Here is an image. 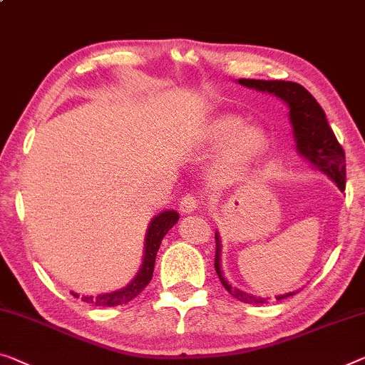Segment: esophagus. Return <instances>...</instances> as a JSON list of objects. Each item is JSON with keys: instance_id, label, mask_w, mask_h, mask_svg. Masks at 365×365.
Listing matches in <instances>:
<instances>
[{"instance_id": "esophagus-1", "label": "esophagus", "mask_w": 365, "mask_h": 365, "mask_svg": "<svg viewBox=\"0 0 365 365\" xmlns=\"http://www.w3.org/2000/svg\"><path fill=\"white\" fill-rule=\"evenodd\" d=\"M200 206H201V200H200L198 195H195V193L185 195L182 201H180V210L183 211L185 215L195 213V211H197Z\"/></svg>"}]
</instances>
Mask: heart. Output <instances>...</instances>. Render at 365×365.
Instances as JSON below:
<instances>
[{
    "instance_id": "1",
    "label": "heart",
    "mask_w": 365,
    "mask_h": 365,
    "mask_svg": "<svg viewBox=\"0 0 365 365\" xmlns=\"http://www.w3.org/2000/svg\"><path fill=\"white\" fill-rule=\"evenodd\" d=\"M205 140L208 145H221L213 162L215 180H235L251 168L265 154L269 139L265 130L255 124L244 126L237 114H221L206 129Z\"/></svg>"
}]
</instances>
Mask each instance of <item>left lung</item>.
<instances>
[{
	"instance_id": "obj_1",
	"label": "left lung",
	"mask_w": 365,
	"mask_h": 365,
	"mask_svg": "<svg viewBox=\"0 0 365 365\" xmlns=\"http://www.w3.org/2000/svg\"><path fill=\"white\" fill-rule=\"evenodd\" d=\"M239 83L249 88L265 91L282 98L290 106V119L293 124L297 138V148L300 154L312 160L319 170L328 173L333 180L338 183L341 190L346 188V154L342 145L339 144L333 129L328 124L326 114L319 103L314 100L313 95L295 81H282V80H251L241 78ZM221 244L220 236L216 235V255H215V269L220 277L221 284L225 285L227 292L239 302L244 303H267L269 298H255L247 295L237 288H232L225 277L221 274ZM295 295V292L287 293V295L277 297V300H284L287 297Z\"/></svg>"
}]
</instances>
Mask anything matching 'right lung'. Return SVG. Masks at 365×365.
<instances>
[{"instance_id":"1","label":"right lung","mask_w":365,"mask_h":365,"mask_svg":"<svg viewBox=\"0 0 365 365\" xmlns=\"http://www.w3.org/2000/svg\"><path fill=\"white\" fill-rule=\"evenodd\" d=\"M178 221V213L175 211H164L159 216H155L152 220L148 237H145V251H144V262L143 267L138 272L135 279L130 282L128 287H124L123 290L106 293V295H98V297H81V300L86 303H93L96 307H118V304H124L133 300L149 285L152 280V274H154V264H155V255L159 251L160 242L164 236L168 232V230ZM73 297L75 295L73 293Z\"/></svg>"}]
</instances>
